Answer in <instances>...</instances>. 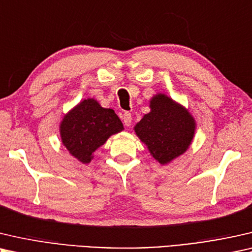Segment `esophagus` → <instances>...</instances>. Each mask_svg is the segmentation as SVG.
Segmentation results:
<instances>
[{
  "instance_id": "obj_1",
  "label": "esophagus",
  "mask_w": 252,
  "mask_h": 252,
  "mask_svg": "<svg viewBox=\"0 0 252 252\" xmlns=\"http://www.w3.org/2000/svg\"><path fill=\"white\" fill-rule=\"evenodd\" d=\"M122 120H123V123H125L126 126H131V122H132V116H131V113L126 112L122 116Z\"/></svg>"
}]
</instances>
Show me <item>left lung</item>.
<instances>
[{
  "mask_svg": "<svg viewBox=\"0 0 252 252\" xmlns=\"http://www.w3.org/2000/svg\"><path fill=\"white\" fill-rule=\"evenodd\" d=\"M151 112L134 126V132L155 160L166 164L185 153L195 132V121L183 106L165 94L151 100Z\"/></svg>",
  "mask_w": 252,
  "mask_h": 252,
  "instance_id": "left-lung-1",
  "label": "left lung"
}]
</instances>
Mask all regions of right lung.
<instances>
[{
  "label": "right lung",
  "mask_w": 252,
  "mask_h": 252,
  "mask_svg": "<svg viewBox=\"0 0 252 252\" xmlns=\"http://www.w3.org/2000/svg\"><path fill=\"white\" fill-rule=\"evenodd\" d=\"M122 130L121 120L113 109L102 108L94 99H86L63 116L60 136L74 158L89 163L94 152Z\"/></svg>",
  "instance_id": "obj_1"
}]
</instances>
